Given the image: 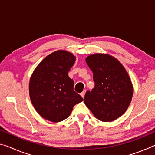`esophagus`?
<instances>
[{
    "label": "esophagus",
    "instance_id": "obj_1",
    "mask_svg": "<svg viewBox=\"0 0 155 155\" xmlns=\"http://www.w3.org/2000/svg\"><path fill=\"white\" fill-rule=\"evenodd\" d=\"M85 92H86V90H83V92L81 94V96L83 97V98H84V96H85Z\"/></svg>",
    "mask_w": 155,
    "mask_h": 155
}]
</instances>
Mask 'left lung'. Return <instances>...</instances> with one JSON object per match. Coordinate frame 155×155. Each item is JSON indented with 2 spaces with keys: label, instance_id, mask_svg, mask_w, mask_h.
<instances>
[{
  "label": "left lung",
  "instance_id": "left-lung-1",
  "mask_svg": "<svg viewBox=\"0 0 155 155\" xmlns=\"http://www.w3.org/2000/svg\"><path fill=\"white\" fill-rule=\"evenodd\" d=\"M93 72L95 86L86 91L84 103L97 119L111 122L124 114L133 97L129 76L118 60L96 53L85 59Z\"/></svg>",
  "mask_w": 155,
  "mask_h": 155
}]
</instances>
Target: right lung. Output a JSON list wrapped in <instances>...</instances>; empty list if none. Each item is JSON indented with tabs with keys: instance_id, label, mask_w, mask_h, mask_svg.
<instances>
[{
	"instance_id": "right-lung-1",
	"label": "right lung",
	"mask_w": 155,
	"mask_h": 155,
	"mask_svg": "<svg viewBox=\"0 0 155 155\" xmlns=\"http://www.w3.org/2000/svg\"><path fill=\"white\" fill-rule=\"evenodd\" d=\"M76 57L65 51L46 57L34 70L29 82V95L34 108L44 119L52 122L69 116L75 104L83 101L74 90V81L68 72Z\"/></svg>"
}]
</instances>
